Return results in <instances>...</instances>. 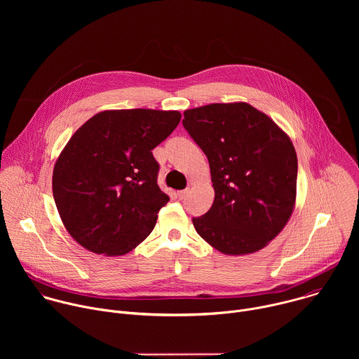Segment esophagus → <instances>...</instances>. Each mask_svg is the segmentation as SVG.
Returning <instances> with one entry per match:
<instances>
[{"label":"esophagus","mask_w":359,"mask_h":359,"mask_svg":"<svg viewBox=\"0 0 359 359\" xmlns=\"http://www.w3.org/2000/svg\"><path fill=\"white\" fill-rule=\"evenodd\" d=\"M187 193H189L187 189H186V190H180V191H177V197H179V198H184V197L187 196Z\"/></svg>","instance_id":"obj_1"}]
</instances>
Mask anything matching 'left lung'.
<instances>
[{"mask_svg":"<svg viewBox=\"0 0 359 359\" xmlns=\"http://www.w3.org/2000/svg\"><path fill=\"white\" fill-rule=\"evenodd\" d=\"M183 126L209 159L215 201L193 219L198 236L227 255L264 248L288 223L297 197L290 136L245 102L187 109Z\"/></svg>","mask_w":359,"mask_h":359,"instance_id":"1","label":"left lung"}]
</instances>
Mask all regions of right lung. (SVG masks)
<instances>
[{
	"label": "right lung",
	"instance_id": "right-lung-1",
	"mask_svg": "<svg viewBox=\"0 0 359 359\" xmlns=\"http://www.w3.org/2000/svg\"><path fill=\"white\" fill-rule=\"evenodd\" d=\"M180 112L111 109L88 119L54 166L53 193L71 237L95 254L132 251L155 229L169 201L151 150L179 125Z\"/></svg>",
	"mask_w": 359,
	"mask_h": 359
}]
</instances>
